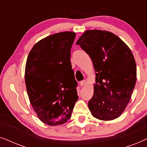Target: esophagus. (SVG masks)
Here are the masks:
<instances>
[{
  "mask_svg": "<svg viewBox=\"0 0 147 147\" xmlns=\"http://www.w3.org/2000/svg\"><path fill=\"white\" fill-rule=\"evenodd\" d=\"M86 84V81L85 80H83V81H81L80 82V85L81 86H83Z\"/></svg>",
  "mask_w": 147,
  "mask_h": 147,
  "instance_id": "1",
  "label": "esophagus"
}]
</instances>
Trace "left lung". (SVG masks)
Here are the masks:
<instances>
[{"label":"left lung","instance_id":"1","mask_svg":"<svg viewBox=\"0 0 147 147\" xmlns=\"http://www.w3.org/2000/svg\"><path fill=\"white\" fill-rule=\"evenodd\" d=\"M87 53L96 71L93 97L88 102L92 116L108 121L124 111L136 81V65L131 50L115 34L87 30L76 42Z\"/></svg>","mask_w":147,"mask_h":147}]
</instances>
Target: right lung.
Listing matches in <instances>:
<instances>
[{
  "label": "right lung",
  "instance_id": "right-lung-1",
  "mask_svg": "<svg viewBox=\"0 0 147 147\" xmlns=\"http://www.w3.org/2000/svg\"><path fill=\"white\" fill-rule=\"evenodd\" d=\"M76 33L64 31L43 38L30 51L25 80L29 99L39 119L47 125L65 124L78 99L70 62Z\"/></svg>",
  "mask_w": 147,
  "mask_h": 147
}]
</instances>
